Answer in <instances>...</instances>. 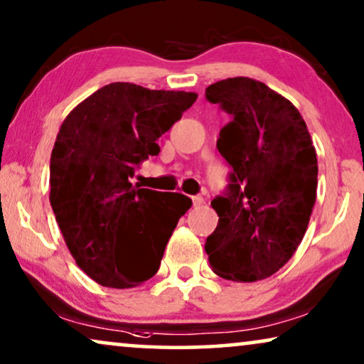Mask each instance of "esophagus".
Instances as JSON below:
<instances>
[{
  "label": "esophagus",
  "mask_w": 364,
  "mask_h": 364,
  "mask_svg": "<svg viewBox=\"0 0 364 364\" xmlns=\"http://www.w3.org/2000/svg\"><path fill=\"white\" fill-rule=\"evenodd\" d=\"M191 200H193V206H201L203 205V201H205V200H203V196H193L191 198Z\"/></svg>",
  "instance_id": "1"
}]
</instances>
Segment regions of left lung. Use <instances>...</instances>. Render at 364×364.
Wrapping results in <instances>:
<instances>
[{
  "instance_id": "obj_1",
  "label": "left lung",
  "mask_w": 364,
  "mask_h": 364,
  "mask_svg": "<svg viewBox=\"0 0 364 364\" xmlns=\"http://www.w3.org/2000/svg\"><path fill=\"white\" fill-rule=\"evenodd\" d=\"M205 96L231 118L216 143L232 171L211 201L220 220L206 238L210 264L225 279L269 278L291 259L316 201L311 136L296 106L261 81L228 77Z\"/></svg>"
}]
</instances>
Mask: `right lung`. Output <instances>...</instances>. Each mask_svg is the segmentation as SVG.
Returning <instances> with one entry per match:
<instances>
[{
  "mask_svg": "<svg viewBox=\"0 0 364 364\" xmlns=\"http://www.w3.org/2000/svg\"><path fill=\"white\" fill-rule=\"evenodd\" d=\"M196 98L111 83L63 121L51 151L50 203L76 264L101 287L134 288L153 278L191 208L181 193L136 188L129 179Z\"/></svg>",
  "mask_w": 364,
  "mask_h": 364,
  "instance_id": "obj_1",
  "label": "right lung"
}]
</instances>
